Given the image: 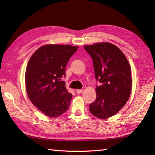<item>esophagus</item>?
Segmentation results:
<instances>
[{"instance_id":"34e87169","label":"esophagus","mask_w":155,"mask_h":155,"mask_svg":"<svg viewBox=\"0 0 155 155\" xmlns=\"http://www.w3.org/2000/svg\"><path fill=\"white\" fill-rule=\"evenodd\" d=\"M83 89H78V90L76 91V93H77V94H80L81 93H83Z\"/></svg>"}]
</instances>
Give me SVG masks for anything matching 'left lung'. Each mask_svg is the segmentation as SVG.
I'll return each instance as SVG.
<instances>
[{"label": "left lung", "mask_w": 155, "mask_h": 155, "mask_svg": "<svg viewBox=\"0 0 155 155\" xmlns=\"http://www.w3.org/2000/svg\"><path fill=\"white\" fill-rule=\"evenodd\" d=\"M84 48L93 59L95 78L101 84L96 87L97 98L89 110L97 118H108L129 98L132 88L130 64L123 52L109 42L85 45Z\"/></svg>", "instance_id": "8db88e82"}]
</instances>
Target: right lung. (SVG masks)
I'll return each mask as SVG.
<instances>
[{
  "mask_svg": "<svg viewBox=\"0 0 155 155\" xmlns=\"http://www.w3.org/2000/svg\"><path fill=\"white\" fill-rule=\"evenodd\" d=\"M78 47L47 45L38 48L29 60L25 73L29 99L42 113L50 117L63 114L72 97L65 87V67Z\"/></svg>",
  "mask_w": 155,
  "mask_h": 155,
  "instance_id": "right-lung-1",
  "label": "right lung"
}]
</instances>
